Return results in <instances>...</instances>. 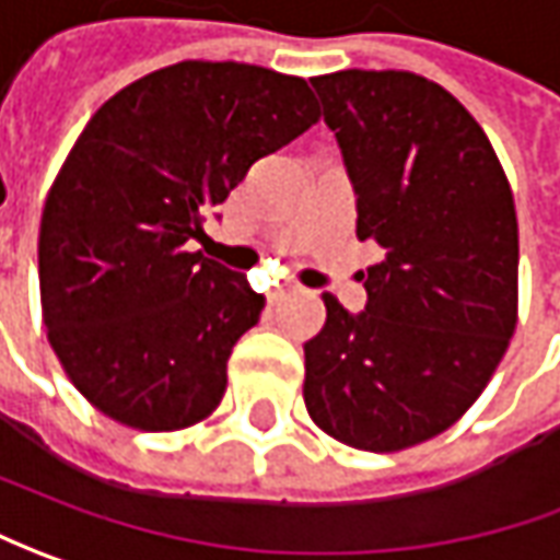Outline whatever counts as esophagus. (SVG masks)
<instances>
[{"label": "esophagus", "instance_id": "obj_1", "mask_svg": "<svg viewBox=\"0 0 560 560\" xmlns=\"http://www.w3.org/2000/svg\"><path fill=\"white\" fill-rule=\"evenodd\" d=\"M291 294H298V288H294V284H276L266 298H269V303H279V300L291 298Z\"/></svg>", "mask_w": 560, "mask_h": 560}]
</instances>
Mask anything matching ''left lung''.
Masks as SVG:
<instances>
[{
  "instance_id": "8db88e82",
  "label": "left lung",
  "mask_w": 560,
  "mask_h": 560,
  "mask_svg": "<svg viewBox=\"0 0 560 560\" xmlns=\"http://www.w3.org/2000/svg\"><path fill=\"white\" fill-rule=\"evenodd\" d=\"M357 191L369 303L335 294L303 343V402L365 453H399L453 428L490 384L517 325V217L487 132L446 89L409 70L310 80Z\"/></svg>"
}]
</instances>
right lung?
<instances>
[{
	"label": "right lung",
	"instance_id": "obj_1",
	"mask_svg": "<svg viewBox=\"0 0 560 560\" xmlns=\"http://www.w3.org/2000/svg\"><path fill=\"white\" fill-rule=\"evenodd\" d=\"M316 120L303 77L238 61L154 70L92 114L46 198L39 298L55 357L98 412L158 434L220 406L266 298L188 242Z\"/></svg>",
	"mask_w": 560,
	"mask_h": 560
}]
</instances>
